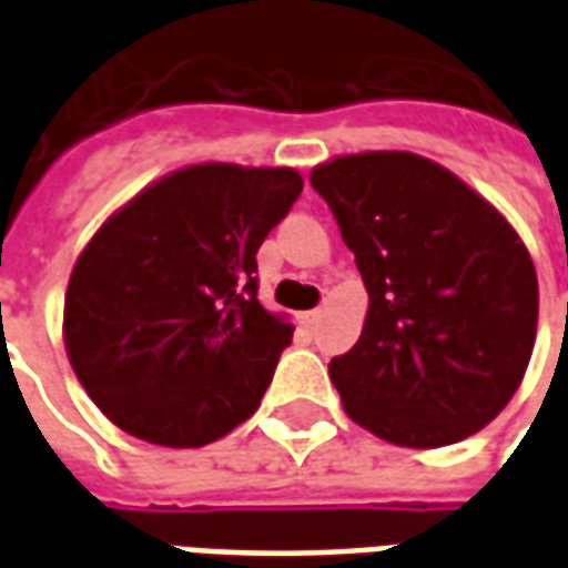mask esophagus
Returning <instances> with one entry per match:
<instances>
[{"mask_svg": "<svg viewBox=\"0 0 568 568\" xmlns=\"http://www.w3.org/2000/svg\"><path fill=\"white\" fill-rule=\"evenodd\" d=\"M320 320H322L320 310H310V313L301 316V322H304V328H307V332H316V328H320Z\"/></svg>", "mask_w": 568, "mask_h": 568, "instance_id": "esophagus-1", "label": "esophagus"}]
</instances>
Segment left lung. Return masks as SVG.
<instances>
[{
    "mask_svg": "<svg viewBox=\"0 0 568 568\" xmlns=\"http://www.w3.org/2000/svg\"><path fill=\"white\" fill-rule=\"evenodd\" d=\"M310 185L368 288L358 344L328 362L349 419L428 450L499 417L538 325L536 267L505 215L410 151L334 158Z\"/></svg>",
    "mask_w": 568,
    "mask_h": 568,
    "instance_id": "1",
    "label": "left lung"
}]
</instances>
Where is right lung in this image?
<instances>
[{
  "label": "right lung",
  "mask_w": 568,
  "mask_h": 568,
  "mask_svg": "<svg viewBox=\"0 0 568 568\" xmlns=\"http://www.w3.org/2000/svg\"><path fill=\"white\" fill-rule=\"evenodd\" d=\"M292 166L194 163L93 234L72 267L63 341L118 428L203 447L248 419L295 325L258 301V246L301 194Z\"/></svg>",
  "instance_id": "right-lung-1"
}]
</instances>
